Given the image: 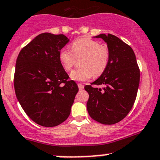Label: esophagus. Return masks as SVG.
<instances>
[{
  "mask_svg": "<svg viewBox=\"0 0 160 160\" xmlns=\"http://www.w3.org/2000/svg\"><path fill=\"white\" fill-rule=\"evenodd\" d=\"M78 87H79V90H83V87H84V86H83V84H82V83H78Z\"/></svg>",
  "mask_w": 160,
  "mask_h": 160,
  "instance_id": "obj_1",
  "label": "esophagus"
}]
</instances>
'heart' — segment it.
Returning <instances> with one entry per match:
<instances>
[{"label":"heart","instance_id":"b5f03b06","mask_svg":"<svg viewBox=\"0 0 160 160\" xmlns=\"http://www.w3.org/2000/svg\"><path fill=\"white\" fill-rule=\"evenodd\" d=\"M60 60L67 72L77 64L81 67L73 70L70 77L74 80L85 81L92 76L98 77L107 70L110 63V50L107 45L90 38H80L72 43L71 50L63 49L60 52Z\"/></svg>","mask_w":160,"mask_h":160}]
</instances>
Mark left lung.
<instances>
[{"label": "left lung", "mask_w": 160, "mask_h": 160, "mask_svg": "<svg viewBox=\"0 0 160 160\" xmlns=\"http://www.w3.org/2000/svg\"><path fill=\"white\" fill-rule=\"evenodd\" d=\"M96 38L107 42L110 59L104 73L91 84L84 87L89 93L87 108L94 120L111 125L125 118L132 109L137 98L140 73L130 46L110 33H102Z\"/></svg>", "instance_id": "1"}]
</instances>
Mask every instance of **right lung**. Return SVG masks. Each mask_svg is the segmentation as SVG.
<instances>
[{"mask_svg":"<svg viewBox=\"0 0 160 160\" xmlns=\"http://www.w3.org/2000/svg\"><path fill=\"white\" fill-rule=\"evenodd\" d=\"M68 42L63 34L40 33L17 58L13 77L17 98L27 115L45 127H56L68 118L79 90L59 58Z\"/></svg>","mask_w":160,"mask_h":160,"instance_id":"add662e5","label":"right lung"}]
</instances>
